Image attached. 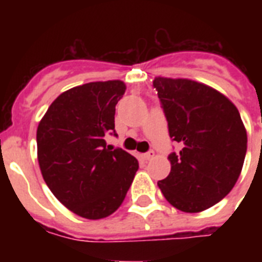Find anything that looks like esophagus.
<instances>
[{
  "mask_svg": "<svg viewBox=\"0 0 262 262\" xmlns=\"http://www.w3.org/2000/svg\"><path fill=\"white\" fill-rule=\"evenodd\" d=\"M154 156H155V152L149 151V152H147V154H144V155H141V158H143L144 160H151L152 158H154Z\"/></svg>",
  "mask_w": 262,
  "mask_h": 262,
  "instance_id": "34e87169",
  "label": "esophagus"
}]
</instances>
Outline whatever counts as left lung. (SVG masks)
<instances>
[{
	"instance_id": "obj_1",
	"label": "left lung",
	"mask_w": 262,
	"mask_h": 262,
	"mask_svg": "<svg viewBox=\"0 0 262 262\" xmlns=\"http://www.w3.org/2000/svg\"><path fill=\"white\" fill-rule=\"evenodd\" d=\"M168 122L179 143L171 171L158 186L172 207L203 212L231 191L244 166L248 135L235 104L219 91L189 79L155 77Z\"/></svg>"
}]
</instances>
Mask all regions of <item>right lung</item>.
<instances>
[{"label":"right lung","mask_w":262,"mask_h":262,"mask_svg":"<svg viewBox=\"0 0 262 262\" xmlns=\"http://www.w3.org/2000/svg\"><path fill=\"white\" fill-rule=\"evenodd\" d=\"M121 80L95 81L65 91L51 103L36 130L38 162L51 193L73 213L90 220L114 213L125 200L139 162L106 144L115 135Z\"/></svg>","instance_id":"obj_1"}]
</instances>
